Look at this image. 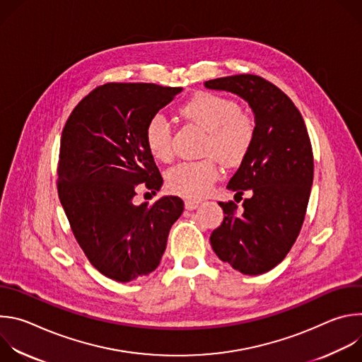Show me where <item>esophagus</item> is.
Here are the masks:
<instances>
[{
  "label": "esophagus",
  "mask_w": 362,
  "mask_h": 362,
  "mask_svg": "<svg viewBox=\"0 0 362 362\" xmlns=\"http://www.w3.org/2000/svg\"><path fill=\"white\" fill-rule=\"evenodd\" d=\"M199 204H200L199 200H186V202H185V208H186L187 211H194V209L199 208Z\"/></svg>",
  "instance_id": "1"
}]
</instances>
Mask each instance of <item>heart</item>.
Returning <instances> with one entry per match:
<instances>
[{"label":"heart","mask_w":362,"mask_h":362,"mask_svg":"<svg viewBox=\"0 0 362 362\" xmlns=\"http://www.w3.org/2000/svg\"><path fill=\"white\" fill-rule=\"evenodd\" d=\"M183 117L197 124L208 137L203 153L214 154L223 165L235 166L242 162L255 137V120L239 112L232 98L208 91L194 93L180 109ZM143 140L147 151L154 159L166 162L172 158V137L166 120L156 115L144 126ZM219 179V169L214 158L182 162L166 175V185L172 193L189 199L208 194Z\"/></svg>","instance_id":"heart-1"}]
</instances>
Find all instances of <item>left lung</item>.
<instances>
[{"label": "left lung", "mask_w": 362, "mask_h": 362, "mask_svg": "<svg viewBox=\"0 0 362 362\" xmlns=\"http://www.w3.org/2000/svg\"><path fill=\"white\" fill-rule=\"evenodd\" d=\"M204 87L239 95L255 115L252 146L228 183L235 200L245 190L252 196L240 212L233 202H219L225 218L211 245L233 269L261 275L284 261L300 232L314 180L311 140L292 100L259 76L215 78Z\"/></svg>", "instance_id": "1"}]
</instances>
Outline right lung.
<instances>
[{
  "label": "right lung",
  "instance_id": "right-lung-1",
  "mask_svg": "<svg viewBox=\"0 0 362 362\" xmlns=\"http://www.w3.org/2000/svg\"><path fill=\"white\" fill-rule=\"evenodd\" d=\"M182 90L103 84L78 103L63 129L59 197L87 259L113 281L130 282L156 269L183 212L177 196L133 203L139 183L156 192L163 183L146 148L144 126Z\"/></svg>",
  "mask_w": 362,
  "mask_h": 362
}]
</instances>
